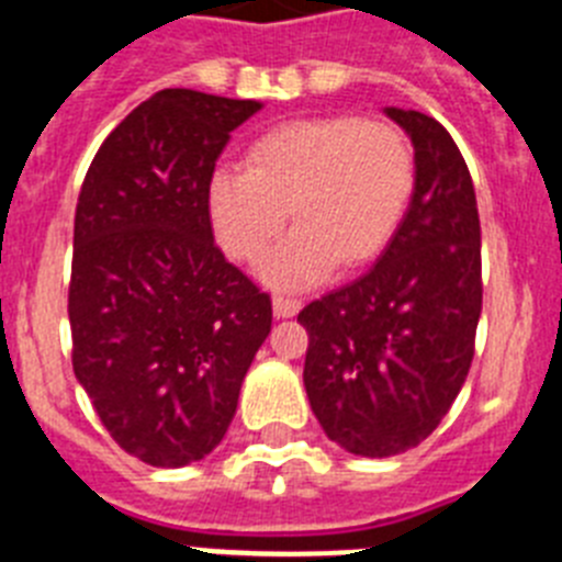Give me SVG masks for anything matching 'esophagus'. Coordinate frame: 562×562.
<instances>
[{
    "mask_svg": "<svg viewBox=\"0 0 562 562\" xmlns=\"http://www.w3.org/2000/svg\"><path fill=\"white\" fill-rule=\"evenodd\" d=\"M297 310H301V301H297V297H290V295L272 297V312H276V317H292L297 315Z\"/></svg>",
    "mask_w": 562,
    "mask_h": 562,
    "instance_id": "esophagus-1",
    "label": "esophagus"
}]
</instances>
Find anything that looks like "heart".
I'll list each match as a JSON object with an SVG mask.
<instances>
[{"label":"heart","instance_id":"b5f03b06","mask_svg":"<svg viewBox=\"0 0 562 562\" xmlns=\"http://www.w3.org/2000/svg\"><path fill=\"white\" fill-rule=\"evenodd\" d=\"M414 151L385 121L349 114L310 117L270 128L247 151V166H220L207 182V220L222 250L256 261L284 231H295L265 258L270 286L297 290L342 265L382 250L414 191Z\"/></svg>","mask_w":562,"mask_h":562}]
</instances>
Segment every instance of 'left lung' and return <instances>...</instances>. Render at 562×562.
<instances>
[{"label": "left lung", "instance_id": "1", "mask_svg": "<svg viewBox=\"0 0 562 562\" xmlns=\"http://www.w3.org/2000/svg\"><path fill=\"white\" fill-rule=\"evenodd\" d=\"M382 112L411 137L414 193L369 272L301 310L312 414L366 459L428 439L459 396L481 317V225L448 128L414 109Z\"/></svg>", "mask_w": 562, "mask_h": 562}]
</instances>
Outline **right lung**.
Returning a JSON list of instances; mask_svg holds the SVG:
<instances>
[{
    "label": "right lung",
    "mask_w": 562,
    "mask_h": 562,
    "mask_svg": "<svg viewBox=\"0 0 562 562\" xmlns=\"http://www.w3.org/2000/svg\"><path fill=\"white\" fill-rule=\"evenodd\" d=\"M258 101L160 89L109 134L76 207L72 369L134 459L186 467L231 428L272 304L213 245L207 182Z\"/></svg>",
    "instance_id": "right-lung-1"
}]
</instances>
